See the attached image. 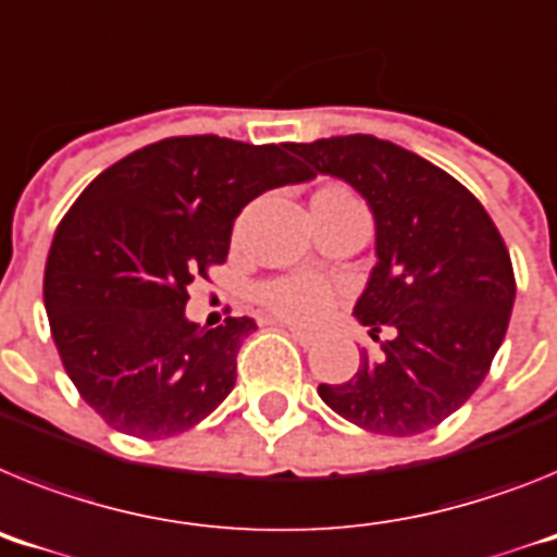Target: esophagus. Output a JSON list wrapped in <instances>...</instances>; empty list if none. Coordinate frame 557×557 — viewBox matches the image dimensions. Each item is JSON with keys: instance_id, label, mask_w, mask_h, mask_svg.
<instances>
[{"instance_id": "34e87169", "label": "esophagus", "mask_w": 557, "mask_h": 557, "mask_svg": "<svg viewBox=\"0 0 557 557\" xmlns=\"http://www.w3.org/2000/svg\"><path fill=\"white\" fill-rule=\"evenodd\" d=\"M282 326H287L289 335L296 337V341L301 346H312V344H315V337H318L315 332H307V330H301V326H293V324H282Z\"/></svg>"}]
</instances>
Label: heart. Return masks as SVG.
Here are the masks:
<instances>
[{"mask_svg": "<svg viewBox=\"0 0 557 557\" xmlns=\"http://www.w3.org/2000/svg\"><path fill=\"white\" fill-rule=\"evenodd\" d=\"M259 301L275 315L298 321V324H315L330 312L332 287L312 273H293L264 282L259 287Z\"/></svg>", "mask_w": 557, "mask_h": 557, "instance_id": "1", "label": "heart"}]
</instances>
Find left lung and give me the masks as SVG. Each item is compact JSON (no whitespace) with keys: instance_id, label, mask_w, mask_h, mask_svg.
<instances>
[{"instance_id":"1","label":"left lung","mask_w":557,"mask_h":557,"mask_svg":"<svg viewBox=\"0 0 557 557\" xmlns=\"http://www.w3.org/2000/svg\"><path fill=\"white\" fill-rule=\"evenodd\" d=\"M315 174L341 177L369 202L377 264L355 318L392 330L360 351L346 383L321 400L363 431L414 436L470 400L491 372L516 301V275L491 213L440 165L372 135L289 143Z\"/></svg>"}]
</instances>
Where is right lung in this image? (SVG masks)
<instances>
[{
	"label": "right lung",
	"instance_id": "1",
	"mask_svg": "<svg viewBox=\"0 0 557 557\" xmlns=\"http://www.w3.org/2000/svg\"><path fill=\"white\" fill-rule=\"evenodd\" d=\"M287 151L289 143L165 137L101 171L64 213L45 307L66 374L107 425L165 440L231 394L256 321L199 330L185 318L188 287L225 264L250 199L315 177Z\"/></svg>",
	"mask_w": 557,
	"mask_h": 557
}]
</instances>
